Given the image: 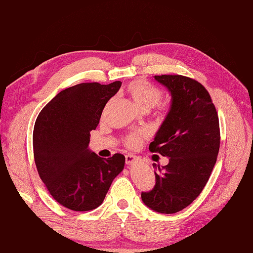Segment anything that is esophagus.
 <instances>
[{"mask_svg":"<svg viewBox=\"0 0 253 253\" xmlns=\"http://www.w3.org/2000/svg\"><path fill=\"white\" fill-rule=\"evenodd\" d=\"M137 160H138V157L135 155H131V154H128V155H126V164L127 165L134 164L135 162H137Z\"/></svg>","mask_w":253,"mask_h":253,"instance_id":"1","label":"esophagus"}]
</instances>
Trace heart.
Listing matches in <instances>:
<instances>
[{
    "label": "heart",
    "mask_w": 253,
    "mask_h": 253,
    "mask_svg": "<svg viewBox=\"0 0 253 253\" xmlns=\"http://www.w3.org/2000/svg\"><path fill=\"white\" fill-rule=\"evenodd\" d=\"M127 93L138 107L144 111H149L161 102L162 92L160 89L154 87L147 81L135 80L127 85ZM146 137L145 132L138 131L126 137L125 143L128 147L136 148L142 144L143 139Z\"/></svg>",
    "instance_id": "heart-1"
}]
</instances>
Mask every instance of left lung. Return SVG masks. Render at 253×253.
<instances>
[{
  "mask_svg": "<svg viewBox=\"0 0 253 253\" xmlns=\"http://www.w3.org/2000/svg\"><path fill=\"white\" fill-rule=\"evenodd\" d=\"M154 78L168 88L172 99L149 151L169 162L158 166L155 186L143 192L142 200L153 211L172 214L193 202L209 181L220 148L219 117L199 81L179 75Z\"/></svg>",
  "mask_w": 253,
  "mask_h": 253,
  "instance_id": "obj_1",
  "label": "left lung"
}]
</instances>
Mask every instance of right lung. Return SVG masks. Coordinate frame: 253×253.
<instances>
[{
	"label": "right lung",
	"instance_id": "right-lung-1",
	"mask_svg": "<svg viewBox=\"0 0 253 253\" xmlns=\"http://www.w3.org/2000/svg\"><path fill=\"white\" fill-rule=\"evenodd\" d=\"M84 83L60 91L40 111L33 129L37 169L52 198L74 211H90L104 202L125 156L101 158L89 149L90 131L102 110L121 88Z\"/></svg>",
	"mask_w": 253,
	"mask_h": 253
}]
</instances>
